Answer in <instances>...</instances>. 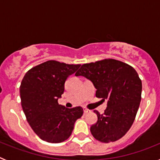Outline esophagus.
Instances as JSON below:
<instances>
[{"instance_id": "esophagus-1", "label": "esophagus", "mask_w": 160, "mask_h": 160, "mask_svg": "<svg viewBox=\"0 0 160 160\" xmlns=\"http://www.w3.org/2000/svg\"><path fill=\"white\" fill-rule=\"evenodd\" d=\"M90 112H91V111L89 110V109H87V108L84 109V113H86V114H87V113H90Z\"/></svg>"}]
</instances>
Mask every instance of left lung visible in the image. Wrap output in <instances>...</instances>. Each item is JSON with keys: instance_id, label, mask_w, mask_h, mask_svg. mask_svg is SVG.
Listing matches in <instances>:
<instances>
[{"instance_id": "left-lung-1", "label": "left lung", "mask_w": 160, "mask_h": 160, "mask_svg": "<svg viewBox=\"0 0 160 160\" xmlns=\"http://www.w3.org/2000/svg\"><path fill=\"white\" fill-rule=\"evenodd\" d=\"M90 80L96 97L107 99L103 114L94 111L98 121L90 127L94 138L102 142L118 140L135 121L141 101L142 82L136 70L115 59H103L83 64L75 73Z\"/></svg>"}]
</instances>
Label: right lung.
<instances>
[{
	"label": "right lung",
	"instance_id": "right-lung-1",
	"mask_svg": "<svg viewBox=\"0 0 160 160\" xmlns=\"http://www.w3.org/2000/svg\"><path fill=\"white\" fill-rule=\"evenodd\" d=\"M80 65L47 61L27 71L20 86L21 102L26 119L41 139L51 143L66 140L74 122L81 118V107L69 109L59 105L67 78Z\"/></svg>",
	"mask_w": 160,
	"mask_h": 160
}]
</instances>
